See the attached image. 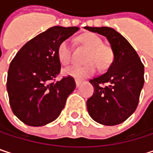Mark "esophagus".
I'll return each mask as SVG.
<instances>
[{
  "instance_id": "esophagus-1",
  "label": "esophagus",
  "mask_w": 153,
  "mask_h": 153,
  "mask_svg": "<svg viewBox=\"0 0 153 153\" xmlns=\"http://www.w3.org/2000/svg\"><path fill=\"white\" fill-rule=\"evenodd\" d=\"M75 84H76V87L77 88H79V86H80V84H81V81H79V80H75Z\"/></svg>"
}]
</instances>
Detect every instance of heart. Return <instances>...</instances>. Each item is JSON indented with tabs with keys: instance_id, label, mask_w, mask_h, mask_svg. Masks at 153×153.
Here are the masks:
<instances>
[{
	"instance_id": "heart-1",
	"label": "heart",
	"mask_w": 153,
	"mask_h": 153,
	"mask_svg": "<svg viewBox=\"0 0 153 153\" xmlns=\"http://www.w3.org/2000/svg\"><path fill=\"white\" fill-rule=\"evenodd\" d=\"M79 41L90 49L86 58L88 65L84 66H71L65 68L63 73L65 76L82 79L92 76L99 69H107L113 60V52L109 46L104 45L99 36L94 33H86L79 37ZM57 57L63 65H69L72 61V48L69 39L64 40L57 48Z\"/></svg>"
}]
</instances>
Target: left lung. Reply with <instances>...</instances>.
I'll list each match as a JSON object with an SVG mask.
<instances>
[{"label":"left lung","instance_id":"obj_1","mask_svg":"<svg viewBox=\"0 0 153 153\" xmlns=\"http://www.w3.org/2000/svg\"><path fill=\"white\" fill-rule=\"evenodd\" d=\"M84 28L106 37L113 52V61L106 73L89 80L94 94L87 101L88 114L102 125L120 124L137 107L144 83V66L134 48L113 28Z\"/></svg>","mask_w":153,"mask_h":153}]
</instances>
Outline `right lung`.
<instances>
[{
    "label": "right lung",
    "mask_w": 153,
    "mask_h": 153,
    "mask_svg": "<svg viewBox=\"0 0 153 153\" xmlns=\"http://www.w3.org/2000/svg\"><path fill=\"white\" fill-rule=\"evenodd\" d=\"M76 26H53L20 48L11 61L7 91L13 113L25 124L42 127L54 121L76 85L73 77L54 82L61 70L58 45L75 33Z\"/></svg>",
    "instance_id": "right-lung-1"
}]
</instances>
